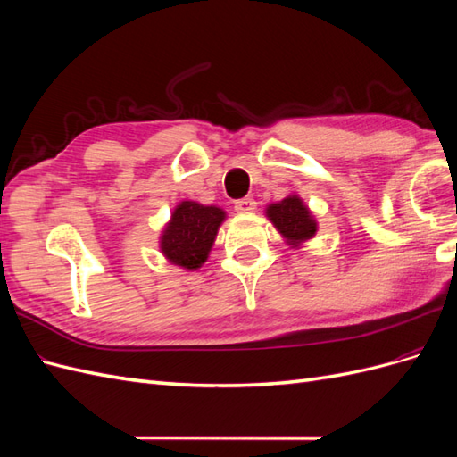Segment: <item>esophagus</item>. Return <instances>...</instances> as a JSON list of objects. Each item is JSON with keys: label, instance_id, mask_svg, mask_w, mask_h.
Returning a JSON list of instances; mask_svg holds the SVG:
<instances>
[{"label": "esophagus", "instance_id": "1", "mask_svg": "<svg viewBox=\"0 0 457 457\" xmlns=\"http://www.w3.org/2000/svg\"><path fill=\"white\" fill-rule=\"evenodd\" d=\"M255 207H257V204H255L253 198H244V200H238L237 204H234V210H237V212L242 213V215L253 213Z\"/></svg>", "mask_w": 457, "mask_h": 457}]
</instances>
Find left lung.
<instances>
[{
	"instance_id": "obj_1",
	"label": "left lung",
	"mask_w": 457,
	"mask_h": 457,
	"mask_svg": "<svg viewBox=\"0 0 457 457\" xmlns=\"http://www.w3.org/2000/svg\"><path fill=\"white\" fill-rule=\"evenodd\" d=\"M267 219L280 232L287 245L301 247L316 237L318 223L309 210V205L299 195H289L280 202H272L265 210Z\"/></svg>"
}]
</instances>
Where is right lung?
Segmentation results:
<instances>
[{
	"label": "right lung",
	"instance_id": "right-lung-1",
	"mask_svg": "<svg viewBox=\"0 0 457 457\" xmlns=\"http://www.w3.org/2000/svg\"><path fill=\"white\" fill-rule=\"evenodd\" d=\"M225 219L227 212L219 205H204L195 200L179 202L160 234L162 255L175 267L198 270L210 257Z\"/></svg>",
	"mask_w": 457,
	"mask_h": 457
}]
</instances>
